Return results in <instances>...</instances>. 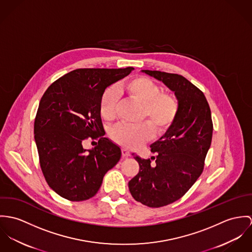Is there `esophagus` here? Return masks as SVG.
Wrapping results in <instances>:
<instances>
[{"label":"esophagus","instance_id":"esophagus-1","mask_svg":"<svg viewBox=\"0 0 252 252\" xmlns=\"http://www.w3.org/2000/svg\"><path fill=\"white\" fill-rule=\"evenodd\" d=\"M122 156H123V158H127V157L130 156V153L126 149H123L122 150Z\"/></svg>","mask_w":252,"mask_h":252}]
</instances>
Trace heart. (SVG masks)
I'll list each match as a JSON object with an SVG mask.
<instances>
[{"label": "heart", "mask_w": 252, "mask_h": 252, "mask_svg": "<svg viewBox=\"0 0 252 252\" xmlns=\"http://www.w3.org/2000/svg\"><path fill=\"white\" fill-rule=\"evenodd\" d=\"M121 89L133 99L142 103L138 125L130 126L120 124L111 132V138L117 144L137 149L156 134L166 133L176 122L179 114V101L177 97L167 92H161L160 87L146 76H137L121 85ZM118 94L109 88L104 91L99 100V114L105 121L115 117Z\"/></svg>", "instance_id": "heart-1"}]
</instances>
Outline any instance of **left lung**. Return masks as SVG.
Instances as JSON below:
<instances>
[{"instance_id":"1","label":"left lung","mask_w":252,"mask_h":252,"mask_svg":"<svg viewBox=\"0 0 252 252\" xmlns=\"http://www.w3.org/2000/svg\"><path fill=\"white\" fill-rule=\"evenodd\" d=\"M142 71L166 85L180 106L171 128L151 145L152 153L158 156L147 159L135 156L139 172L128 182L129 191L137 202L159 208L185 195L200 177L214 127L205 94L187 78L158 70Z\"/></svg>"}]
</instances>
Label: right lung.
<instances>
[{"mask_svg":"<svg viewBox=\"0 0 252 252\" xmlns=\"http://www.w3.org/2000/svg\"><path fill=\"white\" fill-rule=\"evenodd\" d=\"M133 67L78 68L50 85L34 119L39 164L48 186L69 201H85L98 191L104 175L121 158V149L105 134L99 100L105 89ZM91 137L98 145L87 151Z\"/></svg>","mask_w":252,"mask_h":252,"instance_id":"1","label":"right lung"}]
</instances>
